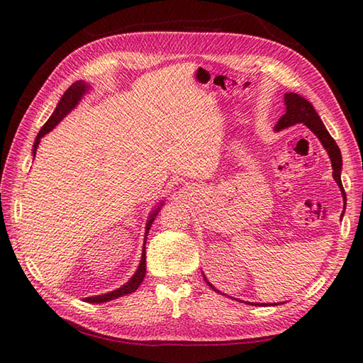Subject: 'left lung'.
I'll use <instances>...</instances> for the list:
<instances>
[{
	"label": "left lung",
	"mask_w": 363,
	"mask_h": 363,
	"mask_svg": "<svg viewBox=\"0 0 363 363\" xmlns=\"http://www.w3.org/2000/svg\"><path fill=\"white\" fill-rule=\"evenodd\" d=\"M284 103H285V113L279 118V121H277V125H276L274 129L281 130V129H285V128H290L293 125H298V123H303V125H306L315 135L318 137V140L321 142L323 146H325V150L329 154L330 164H333V169H334L333 176H334L335 182L338 184V187H340L343 199L346 203V195H345V190H343V186H342V177H340V173H342V152H340V148L337 146L334 138L330 137V134L328 133V129L325 128V125H323L320 115L315 112L313 106L309 101H307L306 98H303L298 94H293V91H291V94L284 95ZM204 279H206V277H204ZM206 282L209 284V287H212V290L218 291L209 281L206 279Z\"/></svg>",
	"instance_id": "1"
}]
</instances>
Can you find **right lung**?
I'll use <instances>...</instances> for the list:
<instances>
[{"label": "right lung", "mask_w": 363, "mask_h": 363, "mask_svg": "<svg viewBox=\"0 0 363 363\" xmlns=\"http://www.w3.org/2000/svg\"><path fill=\"white\" fill-rule=\"evenodd\" d=\"M89 90V84L82 82V81H76L74 84H72L70 87L67 89L65 94L62 95V98H60L59 104L56 106V109H54L52 115L48 118V121L45 123V125L42 126V129L38 130V134L35 137V142H34V146H33V154L35 157V151H37V146L38 143H40V138L48 134L50 130H52V128L57 125V123L62 120L65 115L70 113L76 106H78V103L81 101V98L86 95V91ZM160 207L162 204L157 206V209L154 211L150 218H148V223H146V228H145V243H146V237H148V233L151 229V225L154 218H156V215L160 212ZM145 243H143V250H142V259H140V264H138V268L137 272L134 273V276L130 277V279L125 284L121 285L120 289L113 290V291H109V293H104V295H96V296H89L86 298V303H107V301L111 299H115V298H120V296H125V295H129V293H133L138 289V285H140L145 279V274H146V254H145Z\"/></svg>", "instance_id": "obj_1"}]
</instances>
